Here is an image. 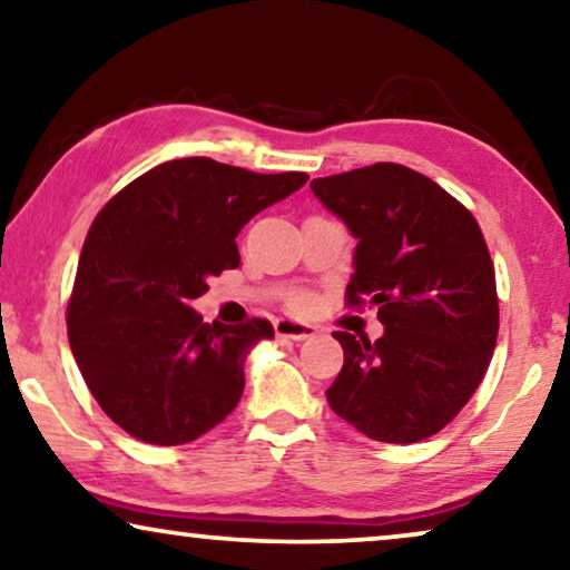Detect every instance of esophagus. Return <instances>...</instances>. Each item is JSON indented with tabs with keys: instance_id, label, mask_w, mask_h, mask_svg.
<instances>
[{
	"instance_id": "esophagus-1",
	"label": "esophagus",
	"mask_w": 570,
	"mask_h": 570,
	"mask_svg": "<svg viewBox=\"0 0 570 570\" xmlns=\"http://www.w3.org/2000/svg\"><path fill=\"white\" fill-rule=\"evenodd\" d=\"M275 332H277V337H283V340L301 342V340L314 337L316 326L303 324V322H295V318H277V322H275Z\"/></svg>"
}]
</instances>
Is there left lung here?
<instances>
[{
  "mask_svg": "<svg viewBox=\"0 0 570 570\" xmlns=\"http://www.w3.org/2000/svg\"><path fill=\"white\" fill-rule=\"evenodd\" d=\"M311 191L353 233L347 303L379 308L376 342L334 332L345 365L326 402L363 435L415 443L470 402L498 340L495 272L480 225L431 178L373 163Z\"/></svg>",
  "mask_w": 570,
  "mask_h": 570,
  "instance_id": "left-lung-1",
  "label": "left lung"
}]
</instances>
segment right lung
I'll return each instance as SVG.
<instances>
[{"mask_svg": "<svg viewBox=\"0 0 570 570\" xmlns=\"http://www.w3.org/2000/svg\"><path fill=\"white\" fill-rule=\"evenodd\" d=\"M306 181L181 158L100 209L69 298V347L96 402L129 435L178 446L236 410L246 357L275 330L264 318L205 324L191 303L209 277L240 264V228Z\"/></svg>", "mask_w": 570, "mask_h": 570, "instance_id": "1", "label": "right lung"}]
</instances>
